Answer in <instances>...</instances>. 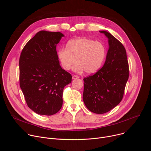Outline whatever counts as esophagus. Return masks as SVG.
I'll return each instance as SVG.
<instances>
[{
    "label": "esophagus",
    "mask_w": 151,
    "mask_h": 151,
    "mask_svg": "<svg viewBox=\"0 0 151 151\" xmlns=\"http://www.w3.org/2000/svg\"><path fill=\"white\" fill-rule=\"evenodd\" d=\"M79 78V76H78V75H73V76H72V79H78Z\"/></svg>",
    "instance_id": "esophagus-1"
}]
</instances>
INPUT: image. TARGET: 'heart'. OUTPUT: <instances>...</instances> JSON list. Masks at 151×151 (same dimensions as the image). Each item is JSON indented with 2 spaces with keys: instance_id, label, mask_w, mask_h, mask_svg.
Segmentation results:
<instances>
[{
  "instance_id": "b5f03b06",
  "label": "heart",
  "mask_w": 151,
  "mask_h": 151,
  "mask_svg": "<svg viewBox=\"0 0 151 151\" xmlns=\"http://www.w3.org/2000/svg\"><path fill=\"white\" fill-rule=\"evenodd\" d=\"M106 56V48L103 43L93 39L79 37L69 40L66 48L57 51V57L61 67L69 70L78 62L74 68L76 72L96 73L101 66Z\"/></svg>"
}]
</instances>
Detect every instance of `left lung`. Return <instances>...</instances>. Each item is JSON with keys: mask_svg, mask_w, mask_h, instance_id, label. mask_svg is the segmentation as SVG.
Listing matches in <instances>:
<instances>
[{"mask_svg": "<svg viewBox=\"0 0 151 151\" xmlns=\"http://www.w3.org/2000/svg\"><path fill=\"white\" fill-rule=\"evenodd\" d=\"M109 39V48L103 66L83 78V102L91 112L102 114L110 111L122 100L129 77L125 49L111 33L100 31Z\"/></svg>", "mask_w": 151, "mask_h": 151, "instance_id": "8db88e82", "label": "left lung"}]
</instances>
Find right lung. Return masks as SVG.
<instances>
[{
  "label": "right lung",
  "mask_w": 151,
  "mask_h": 151,
  "mask_svg": "<svg viewBox=\"0 0 151 151\" xmlns=\"http://www.w3.org/2000/svg\"><path fill=\"white\" fill-rule=\"evenodd\" d=\"M64 35L42 30L24 47L19 60V85L29 108L37 114L52 115L63 104V89L72 75L60 66L57 44Z\"/></svg>",
  "instance_id": "obj_1"
}]
</instances>
